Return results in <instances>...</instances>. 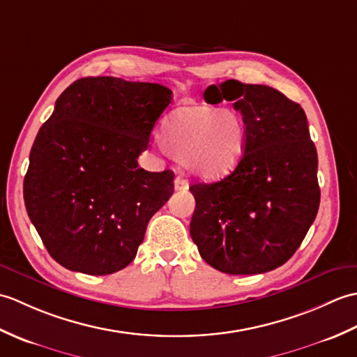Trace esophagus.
<instances>
[{"mask_svg": "<svg viewBox=\"0 0 357 357\" xmlns=\"http://www.w3.org/2000/svg\"><path fill=\"white\" fill-rule=\"evenodd\" d=\"M174 188H176V190H187L188 181L183 176H176V179H174Z\"/></svg>", "mask_w": 357, "mask_h": 357, "instance_id": "34e87169", "label": "esophagus"}]
</instances>
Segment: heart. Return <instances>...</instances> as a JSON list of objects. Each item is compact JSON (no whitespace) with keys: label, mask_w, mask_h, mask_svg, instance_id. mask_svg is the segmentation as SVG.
Listing matches in <instances>:
<instances>
[{"label":"heart","mask_w":357,"mask_h":357,"mask_svg":"<svg viewBox=\"0 0 357 357\" xmlns=\"http://www.w3.org/2000/svg\"><path fill=\"white\" fill-rule=\"evenodd\" d=\"M165 150L188 169L215 179L231 172L247 146V124L238 112L193 104L174 109L161 126Z\"/></svg>","instance_id":"obj_1"}]
</instances>
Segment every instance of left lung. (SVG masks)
I'll return each mask as SVG.
<instances>
[{"label":"left lung","instance_id":"8db88e82","mask_svg":"<svg viewBox=\"0 0 357 357\" xmlns=\"http://www.w3.org/2000/svg\"><path fill=\"white\" fill-rule=\"evenodd\" d=\"M204 100L234 101L247 146L229 176L190 185V234L199 255L227 275H259L285 264L319 210L317 153L304 109L279 90L229 79Z\"/></svg>","mask_w":357,"mask_h":357}]
</instances>
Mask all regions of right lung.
I'll return each instance as SVG.
<instances>
[{"label": "right lung", "mask_w": 357, "mask_h": 357, "mask_svg": "<svg viewBox=\"0 0 357 357\" xmlns=\"http://www.w3.org/2000/svg\"><path fill=\"white\" fill-rule=\"evenodd\" d=\"M172 90L113 77L75 81L38 132L24 204L49 255L67 270L112 275L130 264L150 218L173 195L172 170L146 172Z\"/></svg>", "instance_id": "1"}]
</instances>
